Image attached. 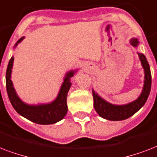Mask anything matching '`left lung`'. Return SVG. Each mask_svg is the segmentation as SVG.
<instances>
[{"instance_id": "obj_1", "label": "left lung", "mask_w": 157, "mask_h": 157, "mask_svg": "<svg viewBox=\"0 0 157 157\" xmlns=\"http://www.w3.org/2000/svg\"><path fill=\"white\" fill-rule=\"evenodd\" d=\"M130 44L133 47H137L138 45V40L137 38H132L130 40ZM138 54L145 74L143 92L140 96L132 102L125 105H114L104 100L94 90H92L94 108L101 117L112 121L126 120L134 115L138 110H140L147 100L148 96L150 94L151 86V75L150 66L145 56L142 53H138Z\"/></svg>"}]
</instances>
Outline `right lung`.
I'll return each mask as SVG.
<instances>
[{
    "instance_id": "1",
    "label": "right lung",
    "mask_w": 157,
    "mask_h": 157,
    "mask_svg": "<svg viewBox=\"0 0 157 157\" xmlns=\"http://www.w3.org/2000/svg\"><path fill=\"white\" fill-rule=\"evenodd\" d=\"M24 38V37H21L16 42V44L14 45V47ZM13 62H14V56H12L11 59H10L9 64L7 66L6 82L7 94L14 110L20 115L38 124H52L61 120L65 116L68 110L66 99H67L68 92L71 87L70 78L74 76L76 70H71L66 73L58 96L52 102L47 104H40V105H29L24 103L18 97L13 87V82L10 79Z\"/></svg>"
}]
</instances>
